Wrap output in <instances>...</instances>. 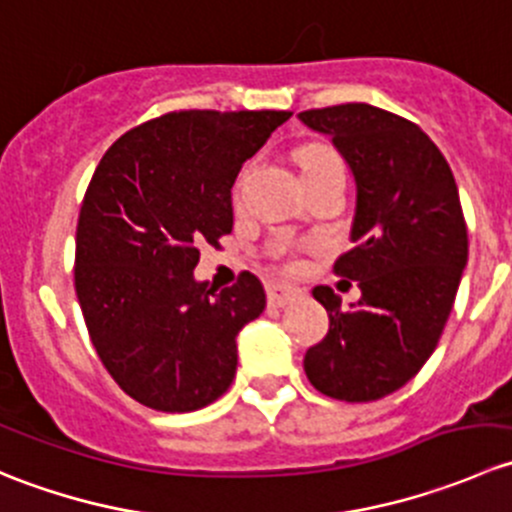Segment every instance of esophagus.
I'll use <instances>...</instances> for the list:
<instances>
[{"label": "esophagus", "instance_id": "obj_1", "mask_svg": "<svg viewBox=\"0 0 512 512\" xmlns=\"http://www.w3.org/2000/svg\"><path fill=\"white\" fill-rule=\"evenodd\" d=\"M299 297H302V292L292 285H282V282H270L267 285V299H270L272 307H287V304H292Z\"/></svg>", "mask_w": 512, "mask_h": 512}]
</instances>
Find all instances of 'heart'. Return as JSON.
<instances>
[{"label": "heart", "instance_id": "b5f03b06", "mask_svg": "<svg viewBox=\"0 0 512 512\" xmlns=\"http://www.w3.org/2000/svg\"><path fill=\"white\" fill-rule=\"evenodd\" d=\"M297 165L302 170V178H309V175L327 173L332 168H342V160L327 146H304L297 153Z\"/></svg>", "mask_w": 512, "mask_h": 512}]
</instances>
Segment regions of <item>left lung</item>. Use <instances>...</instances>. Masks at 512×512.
<instances>
[{"label": "left lung", "instance_id": "8db88e82", "mask_svg": "<svg viewBox=\"0 0 512 512\" xmlns=\"http://www.w3.org/2000/svg\"><path fill=\"white\" fill-rule=\"evenodd\" d=\"M299 121L332 138L352 168L354 247L334 272L361 289L349 307L332 287L312 289L329 332L304 354V374L332 399H384L433 354L461 285L468 230L456 180L436 143L384 108L342 103Z\"/></svg>", "mask_w": 512, "mask_h": 512}]
</instances>
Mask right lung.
Wrapping results in <instances>:
<instances>
[{"instance_id":"add662e5","label":"right lung","mask_w":512,"mask_h":512,"mask_svg":"<svg viewBox=\"0 0 512 512\" xmlns=\"http://www.w3.org/2000/svg\"><path fill=\"white\" fill-rule=\"evenodd\" d=\"M289 111H173L123 133L76 225L74 285L96 354L131 399L165 414L213 404L237 334L265 309L250 272L215 294L193 277L203 242L232 232V183Z\"/></svg>"}]
</instances>
